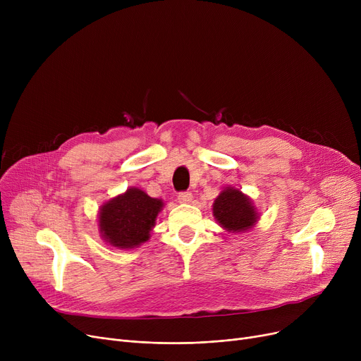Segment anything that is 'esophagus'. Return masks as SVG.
I'll use <instances>...</instances> for the list:
<instances>
[{
  "label": "esophagus",
  "mask_w": 361,
  "mask_h": 361,
  "mask_svg": "<svg viewBox=\"0 0 361 361\" xmlns=\"http://www.w3.org/2000/svg\"><path fill=\"white\" fill-rule=\"evenodd\" d=\"M192 199H193V195H192L190 192H181V193H178V196H177V200H178L180 203H183V204L190 203Z\"/></svg>",
  "instance_id": "esophagus-1"
}]
</instances>
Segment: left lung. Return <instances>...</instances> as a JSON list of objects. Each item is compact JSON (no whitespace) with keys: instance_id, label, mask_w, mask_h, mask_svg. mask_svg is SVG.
I'll list each match as a JSON object with an SVG mask.
<instances>
[{"instance_id":"8db88e82","label":"left lung","mask_w":361,"mask_h":361,"mask_svg":"<svg viewBox=\"0 0 361 361\" xmlns=\"http://www.w3.org/2000/svg\"><path fill=\"white\" fill-rule=\"evenodd\" d=\"M214 216L226 231L244 233L256 225L259 216L250 197L238 188L225 187L212 206Z\"/></svg>"}]
</instances>
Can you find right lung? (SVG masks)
Masks as SVG:
<instances>
[{"label": "right lung", "instance_id": "1", "mask_svg": "<svg viewBox=\"0 0 361 361\" xmlns=\"http://www.w3.org/2000/svg\"><path fill=\"white\" fill-rule=\"evenodd\" d=\"M164 202L131 187L99 209V231L114 247L133 249L147 241Z\"/></svg>", "mask_w": 361, "mask_h": 361}]
</instances>
